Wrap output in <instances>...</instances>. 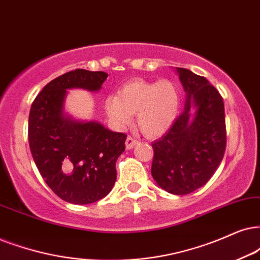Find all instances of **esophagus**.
<instances>
[{
	"label": "esophagus",
	"instance_id": "obj_1",
	"mask_svg": "<svg viewBox=\"0 0 260 260\" xmlns=\"http://www.w3.org/2000/svg\"><path fill=\"white\" fill-rule=\"evenodd\" d=\"M138 143V140L136 139V138H133L132 136H128L127 139H126V149H132V147L136 145V144Z\"/></svg>",
	"mask_w": 260,
	"mask_h": 260
}]
</instances>
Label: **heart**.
Wrapping results in <instances>:
<instances>
[{
	"mask_svg": "<svg viewBox=\"0 0 260 260\" xmlns=\"http://www.w3.org/2000/svg\"><path fill=\"white\" fill-rule=\"evenodd\" d=\"M181 104V92L169 79L159 81L134 80L123 85L116 96L104 102L109 119L117 126L131 121L136 115L137 127L144 136L156 138L169 129Z\"/></svg>",
	"mask_w": 260,
	"mask_h": 260,
	"instance_id": "obj_1",
	"label": "heart"
}]
</instances>
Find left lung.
Instances as JSON below:
<instances>
[{"label": "left lung", "mask_w": 260, "mask_h": 260, "mask_svg": "<svg viewBox=\"0 0 260 260\" xmlns=\"http://www.w3.org/2000/svg\"><path fill=\"white\" fill-rule=\"evenodd\" d=\"M186 107L168 132L153 141L151 174L173 194L194 192L211 179L226 145L224 103L219 92L186 68H176Z\"/></svg>", "instance_id": "left-lung-1"}]
</instances>
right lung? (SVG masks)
<instances>
[{"label": "right lung", "mask_w": 260, "mask_h": 260, "mask_svg": "<svg viewBox=\"0 0 260 260\" xmlns=\"http://www.w3.org/2000/svg\"><path fill=\"white\" fill-rule=\"evenodd\" d=\"M106 72L75 70L51 80L35 98L28 116L32 157L47 185L64 202L85 205L104 198L116 181V160L127 136L94 121L63 114L68 88L98 91Z\"/></svg>", "instance_id": "right-lung-1"}]
</instances>
